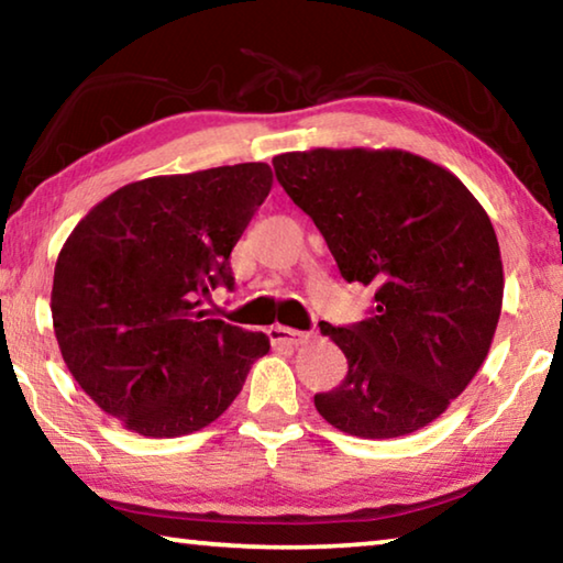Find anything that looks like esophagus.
Returning <instances> with one entry per match:
<instances>
[{
  "label": "esophagus",
  "instance_id": "34e87169",
  "mask_svg": "<svg viewBox=\"0 0 563 563\" xmlns=\"http://www.w3.org/2000/svg\"><path fill=\"white\" fill-rule=\"evenodd\" d=\"M268 338H271L273 345H290V347L300 345V342H305V340H310L308 332H300V330H292V328H285V325H273L268 330Z\"/></svg>",
  "mask_w": 563,
  "mask_h": 563
}]
</instances>
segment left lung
Instances as JSON below:
<instances>
[{
    "mask_svg": "<svg viewBox=\"0 0 563 563\" xmlns=\"http://www.w3.org/2000/svg\"><path fill=\"white\" fill-rule=\"evenodd\" d=\"M285 194L312 218L347 283L375 310L320 332L347 375L316 395L322 419L362 440L434 422L487 360L504 271L487 211L452 170L402 148H310L273 158Z\"/></svg>",
    "mask_w": 563,
    "mask_h": 563,
    "instance_id": "1",
    "label": "left lung"
}]
</instances>
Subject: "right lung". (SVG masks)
Listing matches in <instances>:
<instances>
[{"instance_id":"obj_1","label":"right lung","mask_w":563,"mask_h":563,"mask_svg":"<svg viewBox=\"0 0 563 563\" xmlns=\"http://www.w3.org/2000/svg\"><path fill=\"white\" fill-rule=\"evenodd\" d=\"M271 186L268 164L144 178L66 238L52 285L56 342L121 427L154 440L203 430L268 355V335L208 318L201 298L233 288L228 258Z\"/></svg>"}]
</instances>
